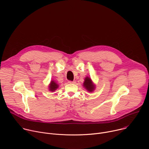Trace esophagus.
Here are the masks:
<instances>
[{"label":"esophagus","mask_w":149,"mask_h":149,"mask_svg":"<svg viewBox=\"0 0 149 149\" xmlns=\"http://www.w3.org/2000/svg\"><path fill=\"white\" fill-rule=\"evenodd\" d=\"M68 83H70V84H75L76 82H75V81H68Z\"/></svg>","instance_id":"1"}]
</instances>
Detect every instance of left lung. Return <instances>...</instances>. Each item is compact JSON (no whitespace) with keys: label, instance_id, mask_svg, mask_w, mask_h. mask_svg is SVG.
<instances>
[{"label":"left lung","instance_id":"8db88e82","mask_svg":"<svg viewBox=\"0 0 149 149\" xmlns=\"http://www.w3.org/2000/svg\"><path fill=\"white\" fill-rule=\"evenodd\" d=\"M83 87L89 93L93 92L95 89V84L93 82L91 78L89 77H86L85 78L84 82L83 83Z\"/></svg>","mask_w":149,"mask_h":149}]
</instances>
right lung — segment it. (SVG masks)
<instances>
[{
    "mask_svg": "<svg viewBox=\"0 0 149 149\" xmlns=\"http://www.w3.org/2000/svg\"><path fill=\"white\" fill-rule=\"evenodd\" d=\"M59 87V85L56 83V82H55L54 80H51L50 82V84H49L48 86V89L51 92H54Z\"/></svg>",
    "mask_w": 149,
    "mask_h": 149,
    "instance_id": "right-lung-1",
    "label": "right lung"
}]
</instances>
